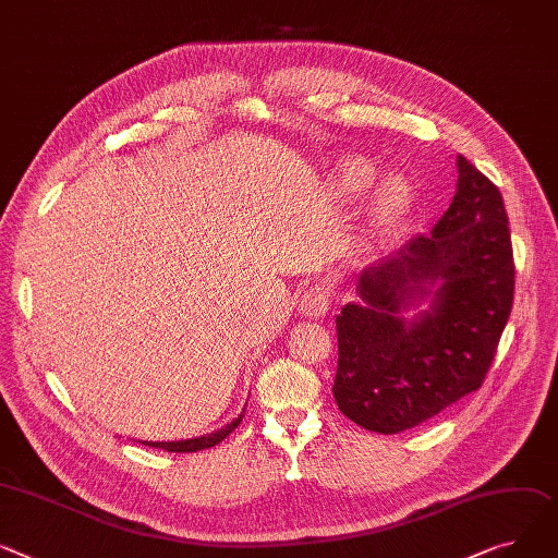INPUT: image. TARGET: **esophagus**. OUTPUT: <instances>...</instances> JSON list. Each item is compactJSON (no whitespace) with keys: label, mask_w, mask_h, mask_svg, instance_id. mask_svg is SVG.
I'll use <instances>...</instances> for the list:
<instances>
[{"label":"esophagus","mask_w":558,"mask_h":558,"mask_svg":"<svg viewBox=\"0 0 558 558\" xmlns=\"http://www.w3.org/2000/svg\"><path fill=\"white\" fill-rule=\"evenodd\" d=\"M331 305V289L327 282H316L312 284L301 299V314L303 316H310V318H316V316H323Z\"/></svg>","instance_id":"34e87169"}]
</instances>
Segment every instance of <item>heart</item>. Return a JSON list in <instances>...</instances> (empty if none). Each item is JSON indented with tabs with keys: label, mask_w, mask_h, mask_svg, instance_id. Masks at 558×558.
<instances>
[{
	"label": "heart",
	"mask_w": 558,
	"mask_h": 558,
	"mask_svg": "<svg viewBox=\"0 0 558 558\" xmlns=\"http://www.w3.org/2000/svg\"><path fill=\"white\" fill-rule=\"evenodd\" d=\"M373 179V168H369L367 161L363 159H345L339 166V181L343 189L348 191H361ZM408 199H411V193H408L405 185L401 181H390L386 183L377 202L373 208L375 217V227L377 229H388L395 221L401 217V213L408 206Z\"/></svg>",
	"instance_id": "1"
}]
</instances>
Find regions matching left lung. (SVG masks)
I'll return each instance as SVG.
<instances>
[{"mask_svg":"<svg viewBox=\"0 0 558 558\" xmlns=\"http://www.w3.org/2000/svg\"><path fill=\"white\" fill-rule=\"evenodd\" d=\"M513 248L498 185L458 157V191L433 231L361 276L365 305L337 316L339 411L381 435L415 428L477 390L513 305ZM436 287V291L432 287ZM434 292V307L405 328L401 304Z\"/></svg>","mask_w":558,"mask_h":558,"instance_id":"1","label":"left lung"}]
</instances>
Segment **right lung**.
<instances>
[{"label": "right lung", "mask_w": 558, "mask_h": 558, "mask_svg": "<svg viewBox=\"0 0 558 558\" xmlns=\"http://www.w3.org/2000/svg\"><path fill=\"white\" fill-rule=\"evenodd\" d=\"M242 422V415L231 422L229 426L219 428L217 433H210L206 437H195V439H183V441H143L145 447H155V449H163L168 453H195V451H204V449H210L215 447V444H219L221 439H227L235 428L238 424Z\"/></svg>", "instance_id": "1"}]
</instances>
